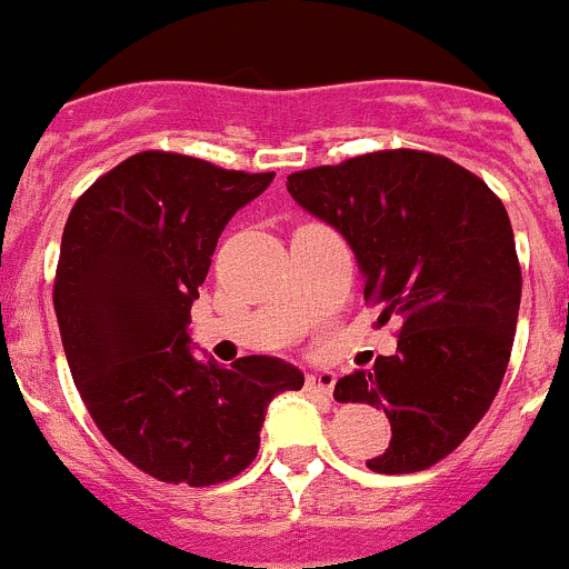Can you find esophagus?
Listing matches in <instances>:
<instances>
[{
  "mask_svg": "<svg viewBox=\"0 0 569 569\" xmlns=\"http://www.w3.org/2000/svg\"><path fill=\"white\" fill-rule=\"evenodd\" d=\"M335 380H338V375L332 369H312V372L306 375V389L318 395H332Z\"/></svg>",
  "mask_w": 569,
  "mask_h": 569,
  "instance_id": "obj_1",
  "label": "esophagus"
}]
</instances>
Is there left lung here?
<instances>
[{"instance_id": "8db88e82", "label": "left lung", "mask_w": 569, "mask_h": 569, "mask_svg": "<svg viewBox=\"0 0 569 569\" xmlns=\"http://www.w3.org/2000/svg\"><path fill=\"white\" fill-rule=\"evenodd\" d=\"M306 211L346 237L398 352L335 383V401L383 409L387 452L367 467L421 472L456 452L496 401L521 303L510 217L478 174L432 151L389 148L286 177Z\"/></svg>"}]
</instances>
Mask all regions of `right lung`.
<instances>
[{
    "label": "right lung",
    "mask_w": 569,
    "mask_h": 569,
    "mask_svg": "<svg viewBox=\"0 0 569 569\" xmlns=\"http://www.w3.org/2000/svg\"><path fill=\"white\" fill-rule=\"evenodd\" d=\"M271 180L274 171L140 151L68 214L53 278L68 367L106 441L157 481L240 476L271 398L303 387L300 369L266 355L229 369L194 358L186 332L217 237Z\"/></svg>",
    "instance_id": "obj_1"
}]
</instances>
